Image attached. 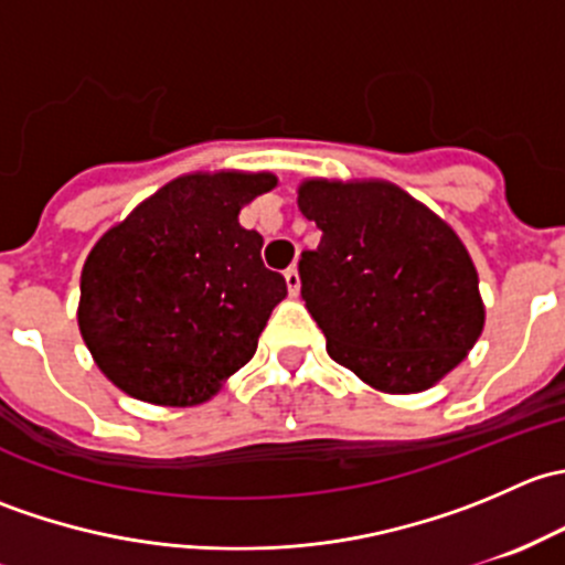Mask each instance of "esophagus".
Listing matches in <instances>:
<instances>
[{
	"mask_svg": "<svg viewBox=\"0 0 565 565\" xmlns=\"http://www.w3.org/2000/svg\"><path fill=\"white\" fill-rule=\"evenodd\" d=\"M284 281H287V289L289 295H298L300 292V276H298V267H289L287 273H284Z\"/></svg>",
	"mask_w": 565,
	"mask_h": 565,
	"instance_id": "1",
	"label": "esophagus"
}]
</instances>
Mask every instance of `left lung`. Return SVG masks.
<instances>
[{
	"label": "left lung",
	"mask_w": 565,
	"mask_h": 565,
	"mask_svg": "<svg viewBox=\"0 0 565 565\" xmlns=\"http://www.w3.org/2000/svg\"><path fill=\"white\" fill-rule=\"evenodd\" d=\"M300 213L322 241L298 262L328 355L385 393L426 391L483 330L470 254L446 221L391 182L309 180Z\"/></svg>",
	"instance_id": "1"
}]
</instances>
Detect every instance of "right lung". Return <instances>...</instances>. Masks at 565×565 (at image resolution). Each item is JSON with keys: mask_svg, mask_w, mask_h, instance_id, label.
<instances>
[{"mask_svg": "<svg viewBox=\"0 0 565 565\" xmlns=\"http://www.w3.org/2000/svg\"><path fill=\"white\" fill-rule=\"evenodd\" d=\"M273 185L267 172L180 177L95 243L78 328L119 391L191 407L254 358L287 281L237 213Z\"/></svg>", "mask_w": 565, "mask_h": 565, "instance_id": "right-lung-1", "label": "right lung"}]
</instances>
